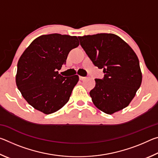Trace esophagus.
Returning <instances> with one entry per match:
<instances>
[{"label": "esophagus", "instance_id": "obj_1", "mask_svg": "<svg viewBox=\"0 0 158 158\" xmlns=\"http://www.w3.org/2000/svg\"><path fill=\"white\" fill-rule=\"evenodd\" d=\"M85 79H86V77H81V76H79V79L81 80V81H83V80H85Z\"/></svg>", "mask_w": 158, "mask_h": 158}]
</instances>
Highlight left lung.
<instances>
[{
  "label": "left lung",
  "instance_id": "8db88e82",
  "mask_svg": "<svg viewBox=\"0 0 158 158\" xmlns=\"http://www.w3.org/2000/svg\"><path fill=\"white\" fill-rule=\"evenodd\" d=\"M80 44L93 63L103 69L90 95L95 106L112 114L129 105L139 89L142 74L137 56L123 40L112 33L79 37Z\"/></svg>",
  "mask_w": 158,
  "mask_h": 158
}]
</instances>
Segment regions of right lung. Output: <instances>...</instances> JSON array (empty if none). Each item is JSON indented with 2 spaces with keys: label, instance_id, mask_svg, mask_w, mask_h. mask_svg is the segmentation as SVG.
I'll use <instances>...</instances> for the list:
<instances>
[{
  "label": "right lung",
  "instance_id": "obj_1",
  "mask_svg": "<svg viewBox=\"0 0 158 158\" xmlns=\"http://www.w3.org/2000/svg\"><path fill=\"white\" fill-rule=\"evenodd\" d=\"M79 45L76 36L43 35L31 42L17 63L16 84L29 105L45 114L68 102L79 76L58 74L70 51Z\"/></svg>",
  "mask_w": 158,
  "mask_h": 158
}]
</instances>
